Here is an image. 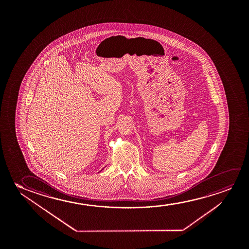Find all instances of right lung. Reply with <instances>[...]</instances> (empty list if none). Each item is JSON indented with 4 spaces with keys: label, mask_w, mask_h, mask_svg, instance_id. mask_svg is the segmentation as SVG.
<instances>
[{
    "label": "right lung",
    "mask_w": 249,
    "mask_h": 249,
    "mask_svg": "<svg viewBox=\"0 0 249 249\" xmlns=\"http://www.w3.org/2000/svg\"><path fill=\"white\" fill-rule=\"evenodd\" d=\"M101 171H102V170H101ZM101 171H100V172H101Z\"/></svg>",
    "instance_id": "right-lung-1"
}]
</instances>
